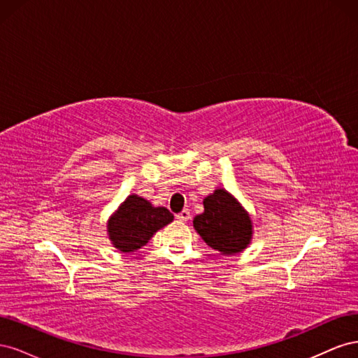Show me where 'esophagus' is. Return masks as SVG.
<instances>
[{"instance_id":"obj_1","label":"esophagus","mask_w":358,"mask_h":358,"mask_svg":"<svg viewBox=\"0 0 358 358\" xmlns=\"http://www.w3.org/2000/svg\"><path fill=\"white\" fill-rule=\"evenodd\" d=\"M176 218H178L179 221H188V220H189V210H188V209H183L182 212H179V213L176 215Z\"/></svg>"}]
</instances>
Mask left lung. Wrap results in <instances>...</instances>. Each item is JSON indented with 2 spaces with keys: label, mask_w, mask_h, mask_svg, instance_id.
Wrapping results in <instances>:
<instances>
[{
  "label": "left lung",
  "mask_w": 358,
  "mask_h": 358,
  "mask_svg": "<svg viewBox=\"0 0 358 358\" xmlns=\"http://www.w3.org/2000/svg\"><path fill=\"white\" fill-rule=\"evenodd\" d=\"M204 212L194 218V229L210 248L224 255L243 251L251 241V218L231 194L216 189L206 197Z\"/></svg>",
  "instance_id": "8db88e82"
}]
</instances>
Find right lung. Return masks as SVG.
<instances>
[{"instance_id": "1", "label": "right lung", "mask_w": 358, "mask_h": 358, "mask_svg": "<svg viewBox=\"0 0 358 358\" xmlns=\"http://www.w3.org/2000/svg\"><path fill=\"white\" fill-rule=\"evenodd\" d=\"M173 221L166 208H154L148 200L129 196L109 220L107 231L115 248L122 252H134L145 246L159 229Z\"/></svg>"}]
</instances>
